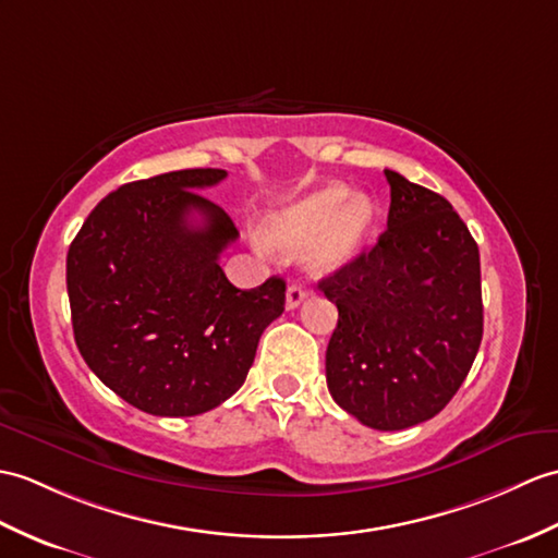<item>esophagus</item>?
Instances as JSON below:
<instances>
[{"instance_id":"esophagus-1","label":"esophagus","mask_w":558,"mask_h":558,"mask_svg":"<svg viewBox=\"0 0 558 558\" xmlns=\"http://www.w3.org/2000/svg\"><path fill=\"white\" fill-rule=\"evenodd\" d=\"M304 300H306V290L302 288V284L292 282L290 288H288V294H284V306H288V308H296Z\"/></svg>"}]
</instances>
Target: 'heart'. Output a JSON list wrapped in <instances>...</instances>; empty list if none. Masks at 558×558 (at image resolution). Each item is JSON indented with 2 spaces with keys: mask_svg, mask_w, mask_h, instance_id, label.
I'll use <instances>...</instances> for the list:
<instances>
[{
  "mask_svg": "<svg viewBox=\"0 0 558 558\" xmlns=\"http://www.w3.org/2000/svg\"><path fill=\"white\" fill-rule=\"evenodd\" d=\"M349 187L332 183L304 194L268 214L266 244L280 252L304 250L311 244L308 266L328 274L359 254L375 223V206L368 197H352Z\"/></svg>",
  "mask_w": 558,
  "mask_h": 558,
  "instance_id": "1",
  "label": "heart"
}]
</instances>
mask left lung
Returning a JSON list of instances; mask_svg holds the SVG:
<instances>
[{
    "mask_svg": "<svg viewBox=\"0 0 558 558\" xmlns=\"http://www.w3.org/2000/svg\"><path fill=\"white\" fill-rule=\"evenodd\" d=\"M385 178L387 230L318 288L340 314L326 352L332 399L375 430H404L449 404L481 349V252L442 194Z\"/></svg>",
    "mask_w": 558,
    "mask_h": 558,
    "instance_id": "obj_1",
    "label": "left lung"
}]
</instances>
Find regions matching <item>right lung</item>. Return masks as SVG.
<instances>
[{
	"mask_svg": "<svg viewBox=\"0 0 558 558\" xmlns=\"http://www.w3.org/2000/svg\"><path fill=\"white\" fill-rule=\"evenodd\" d=\"M220 168H187L107 194L66 256L75 344L97 378L151 416H197L235 395L284 280L238 290L218 256L238 228L199 190Z\"/></svg>",
	"mask_w": 558,
	"mask_h": 558,
	"instance_id": "right-lung-1",
	"label": "right lung"
}]
</instances>
